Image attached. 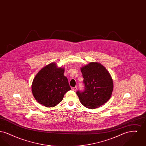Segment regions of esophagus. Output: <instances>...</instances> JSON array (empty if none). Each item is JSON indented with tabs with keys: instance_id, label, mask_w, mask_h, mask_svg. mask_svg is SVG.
Wrapping results in <instances>:
<instances>
[{
	"instance_id": "34e87169",
	"label": "esophagus",
	"mask_w": 146,
	"mask_h": 146,
	"mask_svg": "<svg viewBox=\"0 0 146 146\" xmlns=\"http://www.w3.org/2000/svg\"><path fill=\"white\" fill-rule=\"evenodd\" d=\"M71 89H72V90L76 91V89H77V88H76V86H75V87H72V88H71Z\"/></svg>"
}]
</instances>
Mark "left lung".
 I'll return each instance as SVG.
<instances>
[{
	"mask_svg": "<svg viewBox=\"0 0 146 146\" xmlns=\"http://www.w3.org/2000/svg\"><path fill=\"white\" fill-rule=\"evenodd\" d=\"M85 89L78 91L76 95L82 104L95 109L107 102L113 90V82L108 70L98 62H90L80 68Z\"/></svg>",
	"mask_w": 146,
	"mask_h": 146,
	"instance_id": "8db88e82",
	"label": "left lung"
}]
</instances>
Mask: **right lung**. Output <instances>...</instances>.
<instances>
[{"mask_svg": "<svg viewBox=\"0 0 146 146\" xmlns=\"http://www.w3.org/2000/svg\"><path fill=\"white\" fill-rule=\"evenodd\" d=\"M64 69L51 63L43 67L35 76L32 91L39 104L47 107L56 106L62 101L64 95L70 90Z\"/></svg>", "mask_w": 146, "mask_h": 146, "instance_id": "right-lung-1", "label": "right lung"}]
</instances>
